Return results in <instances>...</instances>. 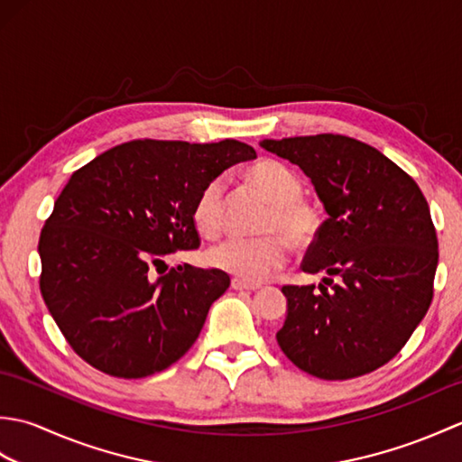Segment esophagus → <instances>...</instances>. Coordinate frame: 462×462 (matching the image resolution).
Instances as JSON below:
<instances>
[{"mask_svg": "<svg viewBox=\"0 0 462 462\" xmlns=\"http://www.w3.org/2000/svg\"><path fill=\"white\" fill-rule=\"evenodd\" d=\"M232 288L234 290H246V291H256V290H260L262 286L260 283H252V282H244V280H240V278H234L232 280Z\"/></svg>", "mask_w": 462, "mask_h": 462, "instance_id": "1", "label": "esophagus"}]
</instances>
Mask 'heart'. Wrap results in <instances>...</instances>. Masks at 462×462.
Listing matches in <instances>:
<instances>
[{
	"label": "heart",
	"mask_w": 462,
	"mask_h": 462,
	"mask_svg": "<svg viewBox=\"0 0 462 462\" xmlns=\"http://www.w3.org/2000/svg\"><path fill=\"white\" fill-rule=\"evenodd\" d=\"M248 180L272 202L260 224L262 236L230 238L210 250L212 266L244 282H262L286 266L288 240L308 248L323 228V210L318 202L301 196L303 184L290 166L263 159L248 169ZM226 182L214 179L202 186L192 206V222L202 236L218 238L226 228Z\"/></svg>",
	"instance_id": "b5f03b06"
}]
</instances>
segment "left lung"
Here are the masks:
<instances>
[{
    "label": "left lung",
    "instance_id": "8db88e82",
    "mask_svg": "<svg viewBox=\"0 0 462 462\" xmlns=\"http://www.w3.org/2000/svg\"><path fill=\"white\" fill-rule=\"evenodd\" d=\"M306 172L329 218L301 270L316 286H283L286 357L313 377L346 381L393 359L433 301L435 224L411 176L373 146L343 134L263 141Z\"/></svg>",
    "mask_w": 462,
    "mask_h": 462
}]
</instances>
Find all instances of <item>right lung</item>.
Returning <instances> with one entry per match:
<instances>
[{
  "mask_svg": "<svg viewBox=\"0 0 462 462\" xmlns=\"http://www.w3.org/2000/svg\"><path fill=\"white\" fill-rule=\"evenodd\" d=\"M250 159L256 151L234 139H144L71 174L39 236V288L77 356L106 375L141 379L192 347L230 276L189 263L159 279L152 270L176 250L200 246L196 196Z\"/></svg>",
  "mask_w": 462,
  "mask_h": 462,
  "instance_id": "add662e5",
  "label": "right lung"
}]
</instances>
